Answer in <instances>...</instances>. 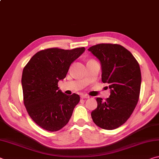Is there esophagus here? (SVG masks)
<instances>
[{
    "label": "esophagus",
    "instance_id": "1",
    "mask_svg": "<svg viewBox=\"0 0 159 159\" xmlns=\"http://www.w3.org/2000/svg\"><path fill=\"white\" fill-rule=\"evenodd\" d=\"M80 98H81L82 99H87V98H89L90 96H88L87 95H82L81 96H80Z\"/></svg>",
    "mask_w": 159,
    "mask_h": 159
}]
</instances>
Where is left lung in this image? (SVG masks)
I'll list each match as a JSON object with an SVG mask.
<instances>
[{
	"instance_id": "8db88e82",
	"label": "left lung",
	"mask_w": 159,
	"mask_h": 159,
	"mask_svg": "<svg viewBox=\"0 0 159 159\" xmlns=\"http://www.w3.org/2000/svg\"><path fill=\"white\" fill-rule=\"evenodd\" d=\"M100 61L102 81L109 83V98L96 99L98 107L91 113L93 122L104 130H114L125 123L138 104L141 87L139 63L122 45L100 43L90 47Z\"/></svg>"
}]
</instances>
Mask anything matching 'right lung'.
Wrapping results in <instances>:
<instances>
[{"mask_svg": "<svg viewBox=\"0 0 159 159\" xmlns=\"http://www.w3.org/2000/svg\"><path fill=\"white\" fill-rule=\"evenodd\" d=\"M85 48H58L39 51L25 66L21 76L23 100L29 116L45 130H60L68 123L80 101L77 94L67 95L58 88L69 66Z\"/></svg>", "mask_w": 159, "mask_h": 159, "instance_id": "right-lung-1", "label": "right lung"}]
</instances>
